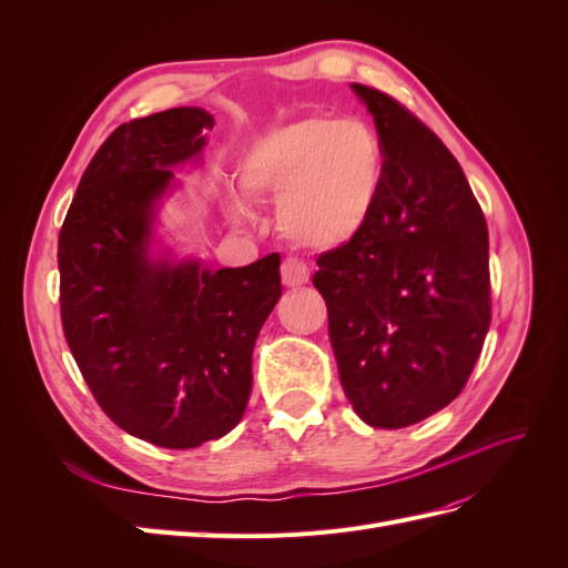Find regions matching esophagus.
I'll list each match as a JSON object with an SVG mask.
<instances>
[{
    "label": "esophagus",
    "instance_id": "esophagus-1",
    "mask_svg": "<svg viewBox=\"0 0 568 568\" xmlns=\"http://www.w3.org/2000/svg\"><path fill=\"white\" fill-rule=\"evenodd\" d=\"M307 280H311V272H307V265L296 261V257H286V261L282 263V282L284 286H303L307 284Z\"/></svg>",
    "mask_w": 568,
    "mask_h": 568
}]
</instances>
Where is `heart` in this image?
Wrapping results in <instances>:
<instances>
[{"label": "heart", "mask_w": 568, "mask_h": 568, "mask_svg": "<svg viewBox=\"0 0 568 568\" xmlns=\"http://www.w3.org/2000/svg\"><path fill=\"white\" fill-rule=\"evenodd\" d=\"M384 146L365 120L303 115L270 128L236 163L239 192L225 201L232 225L255 222L251 201L277 199L291 244L336 251L367 230L384 186Z\"/></svg>", "instance_id": "1"}]
</instances>
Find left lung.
Here are the masks:
<instances>
[{"label": "left lung", "mask_w": 568, "mask_h": 568, "mask_svg": "<svg viewBox=\"0 0 568 568\" xmlns=\"http://www.w3.org/2000/svg\"><path fill=\"white\" fill-rule=\"evenodd\" d=\"M351 88L379 132L384 186L367 230L320 255L313 284L355 415L403 428L450 405L484 348L488 227L448 146L388 94Z\"/></svg>", "instance_id": "8db88e82"}]
</instances>
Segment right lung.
<instances>
[{"mask_svg":"<svg viewBox=\"0 0 568 568\" xmlns=\"http://www.w3.org/2000/svg\"><path fill=\"white\" fill-rule=\"evenodd\" d=\"M213 125L180 106L113 130L59 234L63 334L84 382L123 432L170 450L242 422L255 338L282 296L277 253L211 270L159 232L175 170L201 163Z\"/></svg>","mask_w":568,"mask_h":568,"instance_id":"1","label":"right lung"}]
</instances>
